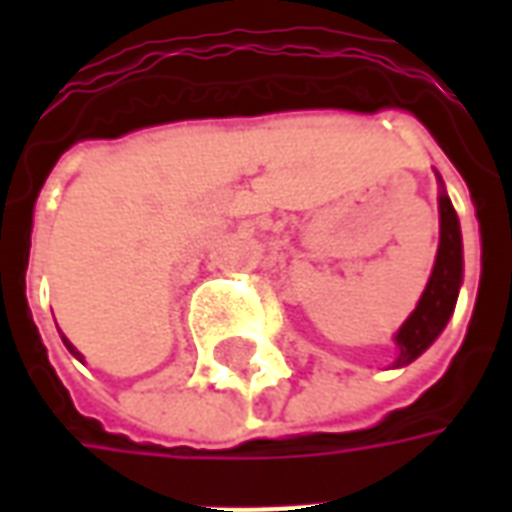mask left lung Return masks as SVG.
<instances>
[{"instance_id":"8db88e82","label":"left lung","mask_w":512,"mask_h":512,"mask_svg":"<svg viewBox=\"0 0 512 512\" xmlns=\"http://www.w3.org/2000/svg\"><path fill=\"white\" fill-rule=\"evenodd\" d=\"M441 183V175H436ZM463 282V241H461V224H458V213L452 208L450 197L441 183L439 191V252H436V263L430 271V279L422 296H419L417 307L408 315L406 323L397 329L395 345L397 356L392 367L411 365L417 356L428 351L430 345L436 343V337L444 332V326L455 312V301H458V290Z\"/></svg>"}]
</instances>
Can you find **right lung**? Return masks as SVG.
Returning a JSON list of instances; mask_svg holds the SVG:
<instances>
[{"label": "right lung", "instance_id": "add662e5", "mask_svg": "<svg viewBox=\"0 0 512 512\" xmlns=\"http://www.w3.org/2000/svg\"><path fill=\"white\" fill-rule=\"evenodd\" d=\"M62 334V332H60ZM62 343H65V348H68V351H71L73 356H76V359H79V362H84V356L79 354V351H76V348H73V343L71 340H68V337H65V334H62Z\"/></svg>", "mask_w": 512, "mask_h": 512}]
</instances>
